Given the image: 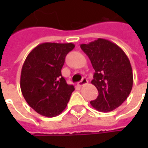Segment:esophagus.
<instances>
[{"instance_id": "34e87169", "label": "esophagus", "mask_w": 148, "mask_h": 148, "mask_svg": "<svg viewBox=\"0 0 148 148\" xmlns=\"http://www.w3.org/2000/svg\"><path fill=\"white\" fill-rule=\"evenodd\" d=\"M87 82H88V81H87L86 78V77H83V78H82V80L77 83V86H84V85L87 84Z\"/></svg>"}]
</instances>
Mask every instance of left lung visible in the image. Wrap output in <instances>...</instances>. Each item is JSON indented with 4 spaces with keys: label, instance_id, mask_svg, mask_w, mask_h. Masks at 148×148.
Instances as JSON below:
<instances>
[{
    "label": "left lung",
    "instance_id": "obj_1",
    "mask_svg": "<svg viewBox=\"0 0 148 148\" xmlns=\"http://www.w3.org/2000/svg\"><path fill=\"white\" fill-rule=\"evenodd\" d=\"M80 47L95 70L91 83L99 94L90 101L91 106L98 111L114 110L127 99L132 89L133 75L129 59L120 47L107 39H97Z\"/></svg>",
    "mask_w": 148,
    "mask_h": 148
}]
</instances>
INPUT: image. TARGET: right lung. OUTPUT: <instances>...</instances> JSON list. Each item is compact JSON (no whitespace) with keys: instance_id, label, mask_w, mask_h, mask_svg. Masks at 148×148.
<instances>
[{"instance_id":"1","label":"right lung","mask_w":148,"mask_h":148,"mask_svg":"<svg viewBox=\"0 0 148 148\" xmlns=\"http://www.w3.org/2000/svg\"><path fill=\"white\" fill-rule=\"evenodd\" d=\"M74 44L43 42L28 54L21 75V89L24 99L39 114L54 117L67 106L74 86L62 76L65 58Z\"/></svg>"}]
</instances>
